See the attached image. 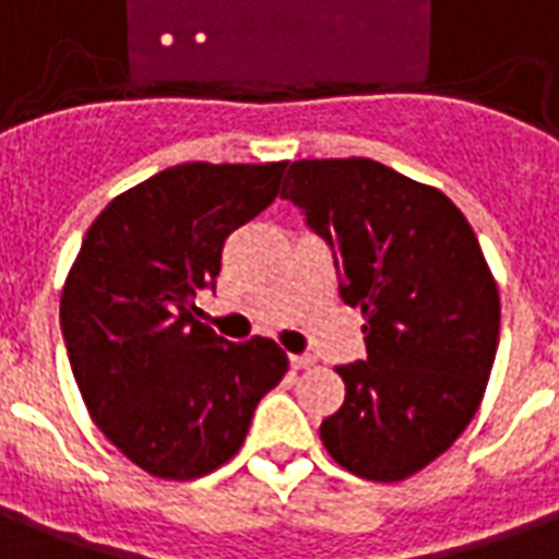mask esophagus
Masks as SVG:
<instances>
[{
	"label": "esophagus",
	"instance_id": "34e87169",
	"mask_svg": "<svg viewBox=\"0 0 559 559\" xmlns=\"http://www.w3.org/2000/svg\"><path fill=\"white\" fill-rule=\"evenodd\" d=\"M288 364H292V369H309V366L316 364V357L312 354H292Z\"/></svg>",
	"mask_w": 559,
	"mask_h": 559
}]
</instances>
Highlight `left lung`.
Here are the masks:
<instances>
[{"label":"left lung","mask_w":559,"mask_h":559,"mask_svg":"<svg viewBox=\"0 0 559 559\" xmlns=\"http://www.w3.org/2000/svg\"><path fill=\"white\" fill-rule=\"evenodd\" d=\"M280 199L333 252L340 297L366 316V360L340 366L321 441L352 474L399 483L474 419L500 336V297L459 207L384 163L297 160Z\"/></svg>","instance_id":"1"}]
</instances>
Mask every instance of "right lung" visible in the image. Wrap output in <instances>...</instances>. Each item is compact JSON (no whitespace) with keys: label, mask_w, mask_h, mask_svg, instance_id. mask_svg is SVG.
<instances>
[{"label":"right lung","mask_w":559,"mask_h":559,"mask_svg":"<svg viewBox=\"0 0 559 559\" xmlns=\"http://www.w3.org/2000/svg\"><path fill=\"white\" fill-rule=\"evenodd\" d=\"M285 163H181L112 199L62 292V340L83 402L130 462L195 479L229 462L283 381L271 340L229 342L193 319L223 243L280 193Z\"/></svg>","instance_id":"add662e5"}]
</instances>
